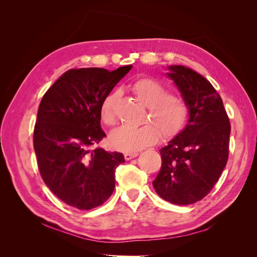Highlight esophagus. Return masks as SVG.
<instances>
[{
	"mask_svg": "<svg viewBox=\"0 0 257 257\" xmlns=\"http://www.w3.org/2000/svg\"><path fill=\"white\" fill-rule=\"evenodd\" d=\"M137 155H138L137 152H126V153H124V159H125L126 161H130L132 159L136 158Z\"/></svg>",
	"mask_w": 257,
	"mask_h": 257,
	"instance_id": "34e87169",
	"label": "esophagus"
}]
</instances>
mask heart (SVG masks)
Masks as SVG:
<instances>
[{
  "label": "heart",
  "mask_w": 257,
  "mask_h": 257,
  "mask_svg": "<svg viewBox=\"0 0 257 257\" xmlns=\"http://www.w3.org/2000/svg\"><path fill=\"white\" fill-rule=\"evenodd\" d=\"M132 91L143 105L148 107L149 113L146 121L151 123L139 127L121 126L110 135L111 145L124 152H136L154 144L160 137L176 136L184 127L189 116V108L181 97L169 95V91L161 82L144 78L132 85ZM118 93H109L100 105V119L106 125L115 123V104Z\"/></svg>",
  "instance_id": "heart-1"
}]
</instances>
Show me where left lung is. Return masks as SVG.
Returning <instances> with one entry per match:
<instances>
[{
	"mask_svg": "<svg viewBox=\"0 0 257 257\" xmlns=\"http://www.w3.org/2000/svg\"><path fill=\"white\" fill-rule=\"evenodd\" d=\"M189 108L181 132L160 149L162 166L153 186L174 205L203 199L219 180L228 159L230 124L221 96L204 76L183 65L168 66Z\"/></svg>",
	"mask_w": 257,
	"mask_h": 257,
	"instance_id": "obj_1",
	"label": "left lung"
}]
</instances>
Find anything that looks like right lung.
Returning a JSON list of instances; mask_svg holds the SVG:
<instances>
[{
    "label": "right lung",
    "instance_id": "add662e5",
    "mask_svg": "<svg viewBox=\"0 0 257 257\" xmlns=\"http://www.w3.org/2000/svg\"><path fill=\"white\" fill-rule=\"evenodd\" d=\"M72 68L43 96L34 127V150L44 182L65 204L80 210L100 206L114 189L120 152L93 150L106 134L100 105L131 69Z\"/></svg>",
    "mask_w": 257,
    "mask_h": 257
}]
</instances>
